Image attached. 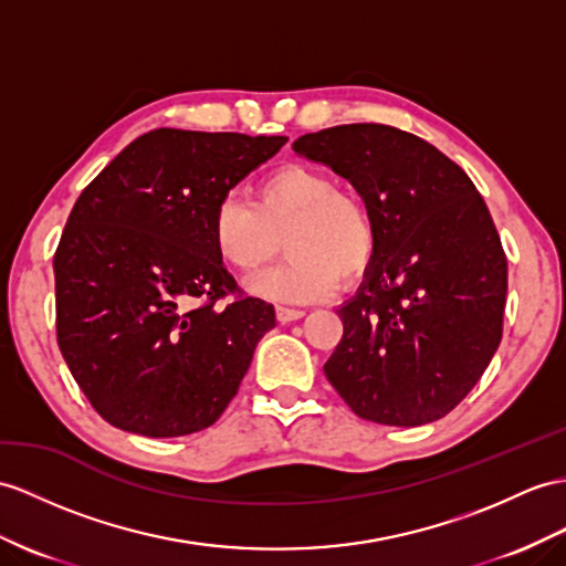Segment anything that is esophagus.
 Returning <instances> with one entry per match:
<instances>
[{
  "mask_svg": "<svg viewBox=\"0 0 566 566\" xmlns=\"http://www.w3.org/2000/svg\"><path fill=\"white\" fill-rule=\"evenodd\" d=\"M275 314H279V322H281V324L295 322V319H302V316H305V312L295 310V307H275Z\"/></svg>",
  "mask_w": 566,
  "mask_h": 566,
  "instance_id": "34e87169",
  "label": "esophagus"
}]
</instances>
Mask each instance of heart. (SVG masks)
<instances>
[{
  "label": "heart",
  "mask_w": 566,
  "mask_h": 566,
  "mask_svg": "<svg viewBox=\"0 0 566 566\" xmlns=\"http://www.w3.org/2000/svg\"><path fill=\"white\" fill-rule=\"evenodd\" d=\"M211 232L218 254L240 271L266 264L283 240L291 259L256 275L252 291L291 302L326 295L336 279H357L377 244L375 220L365 201L302 165L269 175L259 185L254 203L232 197L218 201Z\"/></svg>",
  "instance_id": "obj_1"
}]
</instances>
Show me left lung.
<instances>
[{
    "instance_id": "8db88e82",
    "label": "left lung",
    "mask_w": 566,
    "mask_h": 566,
    "mask_svg": "<svg viewBox=\"0 0 566 566\" xmlns=\"http://www.w3.org/2000/svg\"><path fill=\"white\" fill-rule=\"evenodd\" d=\"M293 148L346 177L377 232L326 379L369 422L444 418L502 340L506 254L485 201L442 150L387 124H340Z\"/></svg>"
}]
</instances>
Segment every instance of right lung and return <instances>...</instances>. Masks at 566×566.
Masks as SVG:
<instances>
[{"label": "right lung", "instance_id": "1", "mask_svg": "<svg viewBox=\"0 0 566 566\" xmlns=\"http://www.w3.org/2000/svg\"><path fill=\"white\" fill-rule=\"evenodd\" d=\"M285 142L163 127L81 191L52 261L57 343L109 424L144 437L195 434L238 394L275 310L223 269L213 211Z\"/></svg>", "mask_w": 566, "mask_h": 566}]
</instances>
